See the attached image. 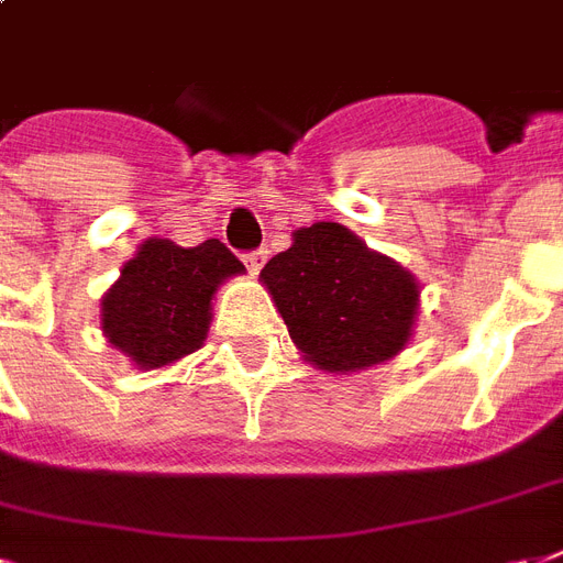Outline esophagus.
Wrapping results in <instances>:
<instances>
[{
  "label": "esophagus",
  "instance_id": "1",
  "mask_svg": "<svg viewBox=\"0 0 563 563\" xmlns=\"http://www.w3.org/2000/svg\"><path fill=\"white\" fill-rule=\"evenodd\" d=\"M265 260H268V251H265V247H256V251L244 253V265H247V268H251L253 274L263 268Z\"/></svg>",
  "mask_w": 563,
  "mask_h": 563
}]
</instances>
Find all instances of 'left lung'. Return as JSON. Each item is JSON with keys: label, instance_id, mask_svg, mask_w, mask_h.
Returning <instances> with one entry per match:
<instances>
[{"label": "left lung", "instance_id": "obj_1", "mask_svg": "<svg viewBox=\"0 0 563 563\" xmlns=\"http://www.w3.org/2000/svg\"><path fill=\"white\" fill-rule=\"evenodd\" d=\"M260 277L291 342L319 368L375 366L410 339L419 300L413 274L368 251L342 224L319 221L298 230Z\"/></svg>", "mask_w": 563, "mask_h": 563}]
</instances>
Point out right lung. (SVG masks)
Here are the masks:
<instances>
[{
	"label": "right lung",
	"mask_w": 563,
	"mask_h": 563,
	"mask_svg": "<svg viewBox=\"0 0 563 563\" xmlns=\"http://www.w3.org/2000/svg\"><path fill=\"white\" fill-rule=\"evenodd\" d=\"M244 265L218 239L179 247L147 239L102 298V330L141 368H158L200 349L218 283Z\"/></svg>",
	"instance_id": "add662e5"
}]
</instances>
